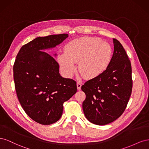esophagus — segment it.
<instances>
[{"instance_id": "1", "label": "esophagus", "mask_w": 149, "mask_h": 149, "mask_svg": "<svg viewBox=\"0 0 149 149\" xmlns=\"http://www.w3.org/2000/svg\"><path fill=\"white\" fill-rule=\"evenodd\" d=\"M81 83L79 81H78L77 82V88H78V89L79 90L81 89Z\"/></svg>"}]
</instances>
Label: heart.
Listing matches in <instances>:
<instances>
[{
  "mask_svg": "<svg viewBox=\"0 0 149 149\" xmlns=\"http://www.w3.org/2000/svg\"><path fill=\"white\" fill-rule=\"evenodd\" d=\"M65 53L57 56L61 68L67 76L78 70L85 78L93 79L100 76L109 66L112 50L110 45L100 38L84 37L75 39L65 47Z\"/></svg>",
  "mask_w": 149,
  "mask_h": 149,
  "instance_id": "obj_1",
  "label": "heart"
}]
</instances>
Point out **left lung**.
I'll list each match as a JSON object with an SVG mask.
<instances>
[{"label":"left lung","instance_id":"8db88e82","mask_svg":"<svg viewBox=\"0 0 149 149\" xmlns=\"http://www.w3.org/2000/svg\"><path fill=\"white\" fill-rule=\"evenodd\" d=\"M114 53L103 73L81 86L86 94L83 109L91 123L104 125L123 114L132 89V67L124 48L113 38Z\"/></svg>","mask_w":149,"mask_h":149}]
</instances>
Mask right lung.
I'll return each mask as SVG.
<instances>
[{"mask_svg": "<svg viewBox=\"0 0 149 149\" xmlns=\"http://www.w3.org/2000/svg\"><path fill=\"white\" fill-rule=\"evenodd\" d=\"M68 37L63 33L35 38L22 46L13 65L18 100L26 114L40 124L59 120L63 103L77 91L75 81L61 77L58 62L42 51L55 47Z\"/></svg>", "mask_w": 149, "mask_h": 149, "instance_id": "right-lung-1", "label": "right lung"}]
</instances>
